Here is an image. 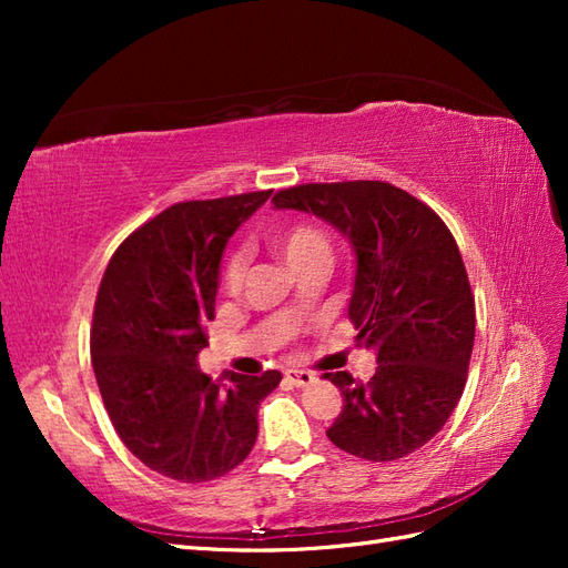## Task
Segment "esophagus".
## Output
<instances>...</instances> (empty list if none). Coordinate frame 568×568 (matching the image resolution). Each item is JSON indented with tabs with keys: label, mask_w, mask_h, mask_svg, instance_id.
Segmentation results:
<instances>
[{
	"label": "esophagus",
	"mask_w": 568,
	"mask_h": 568,
	"mask_svg": "<svg viewBox=\"0 0 568 568\" xmlns=\"http://www.w3.org/2000/svg\"><path fill=\"white\" fill-rule=\"evenodd\" d=\"M285 378L291 381L293 385H297V388H305V385H312V383L317 381L315 373L303 371V368H287V371H285Z\"/></svg>",
	"instance_id": "obj_1"
}]
</instances>
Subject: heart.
<instances>
[{"label": "heart", "instance_id": "b5f03b06", "mask_svg": "<svg viewBox=\"0 0 568 568\" xmlns=\"http://www.w3.org/2000/svg\"><path fill=\"white\" fill-rule=\"evenodd\" d=\"M273 248L277 251L293 271H303L305 265L324 263L327 265L332 258V244L329 236L324 234V229L312 222H295L285 226L283 232L273 236ZM246 275V253L234 251L232 256L224 261L222 268V283L226 291H239Z\"/></svg>", "mask_w": 568, "mask_h": 568}]
</instances>
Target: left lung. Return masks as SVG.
Wrapping results in <instances>:
<instances>
[{"instance_id":"1","label":"left lung","mask_w":568,"mask_h":568,"mask_svg":"<svg viewBox=\"0 0 568 568\" xmlns=\"http://www.w3.org/2000/svg\"><path fill=\"white\" fill-rule=\"evenodd\" d=\"M273 204L329 222L356 253L348 320L378 368L368 383L324 373L344 397L329 442L366 462L417 452L454 413L474 352V295L452 232L383 180L295 185Z\"/></svg>"}]
</instances>
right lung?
Instances as JSON below:
<instances>
[{"label": "right lung", "mask_w": 568, "mask_h": 568, "mask_svg": "<svg viewBox=\"0 0 568 568\" xmlns=\"http://www.w3.org/2000/svg\"><path fill=\"white\" fill-rule=\"evenodd\" d=\"M273 190L180 202L136 229L106 265L92 317V368L119 439L155 474L204 484L258 437V407L281 383L197 366L214 320L229 236Z\"/></svg>", "instance_id": "1"}]
</instances>
